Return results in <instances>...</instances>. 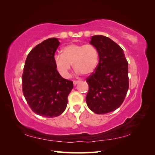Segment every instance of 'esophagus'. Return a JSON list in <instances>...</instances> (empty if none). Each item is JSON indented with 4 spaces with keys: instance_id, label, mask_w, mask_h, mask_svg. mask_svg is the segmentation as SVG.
Returning a JSON list of instances; mask_svg holds the SVG:
<instances>
[{
    "instance_id": "34e87169",
    "label": "esophagus",
    "mask_w": 155,
    "mask_h": 155,
    "mask_svg": "<svg viewBox=\"0 0 155 155\" xmlns=\"http://www.w3.org/2000/svg\"><path fill=\"white\" fill-rule=\"evenodd\" d=\"M79 82H80L79 81H73V83H74V85H77V84H78Z\"/></svg>"
}]
</instances>
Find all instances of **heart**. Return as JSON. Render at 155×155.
Returning <instances> with one entry per match:
<instances>
[{"instance_id":"obj_1","label":"heart","mask_w":155,"mask_h":155,"mask_svg":"<svg viewBox=\"0 0 155 155\" xmlns=\"http://www.w3.org/2000/svg\"><path fill=\"white\" fill-rule=\"evenodd\" d=\"M57 71L63 77L68 78L72 64L77 72L84 75L95 71L99 61V53L95 46L90 44H70L61 50V54L54 57Z\"/></svg>"}]
</instances>
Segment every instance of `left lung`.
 <instances>
[{"instance_id":"8db88e82","label":"left lung","mask_w":155,"mask_h":155,"mask_svg":"<svg viewBox=\"0 0 155 155\" xmlns=\"http://www.w3.org/2000/svg\"><path fill=\"white\" fill-rule=\"evenodd\" d=\"M90 44L99 53L95 71L86 78L89 90L86 103L96 114L115 111L122 104L128 90V66L118 44L103 35H94Z\"/></svg>"}]
</instances>
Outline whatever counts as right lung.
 <instances>
[{
    "label": "right lung",
    "mask_w": 155,
    "mask_h": 155,
    "mask_svg": "<svg viewBox=\"0 0 155 155\" xmlns=\"http://www.w3.org/2000/svg\"><path fill=\"white\" fill-rule=\"evenodd\" d=\"M59 45L57 38H49L28 53L22 76V92L31 110L41 116H59L66 108L72 81L61 77L54 57Z\"/></svg>",
    "instance_id": "add662e5"
}]
</instances>
